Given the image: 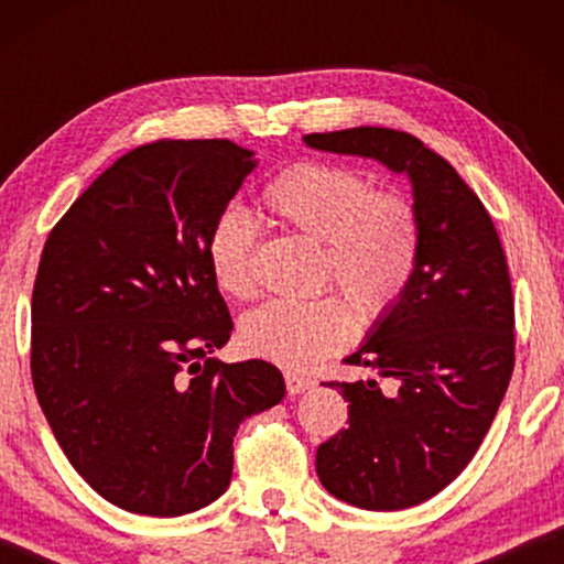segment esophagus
Listing matches in <instances>:
<instances>
[{"mask_svg": "<svg viewBox=\"0 0 564 564\" xmlns=\"http://www.w3.org/2000/svg\"><path fill=\"white\" fill-rule=\"evenodd\" d=\"M284 384H288V392L290 395H300V392L311 390L313 388V380L305 375H297V372H284Z\"/></svg>", "mask_w": 564, "mask_h": 564, "instance_id": "obj_1", "label": "esophagus"}]
</instances>
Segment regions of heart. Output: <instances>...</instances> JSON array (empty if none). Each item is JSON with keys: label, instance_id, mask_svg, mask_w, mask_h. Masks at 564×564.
Returning a JSON list of instances; mask_svg holds the SVG:
<instances>
[{"label": "heart", "instance_id": "1", "mask_svg": "<svg viewBox=\"0 0 564 564\" xmlns=\"http://www.w3.org/2000/svg\"><path fill=\"white\" fill-rule=\"evenodd\" d=\"M261 203L282 228L323 243V282L336 284L365 323L405 297L421 257V218L405 195L380 192L349 166L297 161L269 180ZM257 243L259 228L241 205L215 215L207 264L230 297L257 292ZM349 305L336 295L269 300L241 321V344L280 367L311 369L351 341Z\"/></svg>", "mask_w": 564, "mask_h": 564}]
</instances>
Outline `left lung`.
Here are the masks:
<instances>
[{
  "label": "left lung",
  "instance_id": "8db88e82",
  "mask_svg": "<svg viewBox=\"0 0 564 564\" xmlns=\"http://www.w3.org/2000/svg\"><path fill=\"white\" fill-rule=\"evenodd\" d=\"M311 149L405 172L421 218L419 269L405 297L346 365L377 380L328 382L349 400V429L318 446L330 496L400 511L442 492L480 449L513 375V292L506 253L480 197L449 161L390 128L311 133Z\"/></svg>",
  "mask_w": 564,
  "mask_h": 564
}]
</instances>
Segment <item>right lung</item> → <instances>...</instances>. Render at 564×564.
I'll use <instances>...</instances> for the list:
<instances>
[{
  "mask_svg": "<svg viewBox=\"0 0 564 564\" xmlns=\"http://www.w3.org/2000/svg\"><path fill=\"white\" fill-rule=\"evenodd\" d=\"M226 138L138 145L45 238L30 372L76 473L130 513L182 516L226 492L238 423L284 398L264 359H210L230 338L207 234L257 166Z\"/></svg>",
  "mask_w": 564,
  "mask_h": 564,
  "instance_id": "add662e5",
  "label": "right lung"
}]
</instances>
